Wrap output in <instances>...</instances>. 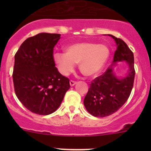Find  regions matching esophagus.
<instances>
[{
	"label": "esophagus",
	"instance_id": "esophagus-1",
	"mask_svg": "<svg viewBox=\"0 0 151 151\" xmlns=\"http://www.w3.org/2000/svg\"><path fill=\"white\" fill-rule=\"evenodd\" d=\"M69 83H70V85H71V86H74V85H75V84H77V82H75V81H73V80H70Z\"/></svg>",
	"mask_w": 151,
	"mask_h": 151
}]
</instances>
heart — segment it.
Wrapping results in <instances>:
<instances>
[{
  "mask_svg": "<svg viewBox=\"0 0 151 151\" xmlns=\"http://www.w3.org/2000/svg\"><path fill=\"white\" fill-rule=\"evenodd\" d=\"M109 48L105 45L93 42H80L66 48L65 52L54 54V60L58 71L68 76L74 71L76 63L83 75L93 77L101 72L109 58Z\"/></svg>",
  "mask_w": 151,
  "mask_h": 151,
  "instance_id": "1",
  "label": "heart"
}]
</instances>
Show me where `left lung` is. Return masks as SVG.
<instances>
[{
  "label": "left lung",
  "mask_w": 151,
  "mask_h": 151,
  "mask_svg": "<svg viewBox=\"0 0 151 151\" xmlns=\"http://www.w3.org/2000/svg\"><path fill=\"white\" fill-rule=\"evenodd\" d=\"M115 39L117 50L110 67L102 75L94 79L90 84L84 105L91 115L104 118L115 113L126 103L130 96L135 77L134 59L132 50L119 38L109 35ZM125 60L129 64L127 75L118 79L113 73L111 66L117 62Z\"/></svg>",
  "instance_id": "left-lung-1"
}]
</instances>
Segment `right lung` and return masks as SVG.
Returning a JSON list of instances; mask_svg holds the SVG:
<instances>
[{
	"instance_id": "add662e5",
	"label": "right lung",
	"mask_w": 151,
	"mask_h": 151,
	"mask_svg": "<svg viewBox=\"0 0 151 151\" xmlns=\"http://www.w3.org/2000/svg\"><path fill=\"white\" fill-rule=\"evenodd\" d=\"M58 33H42L29 37L14 55L12 77L17 97L30 112L47 115L59 107L69 80L55 67L53 50Z\"/></svg>"
}]
</instances>
